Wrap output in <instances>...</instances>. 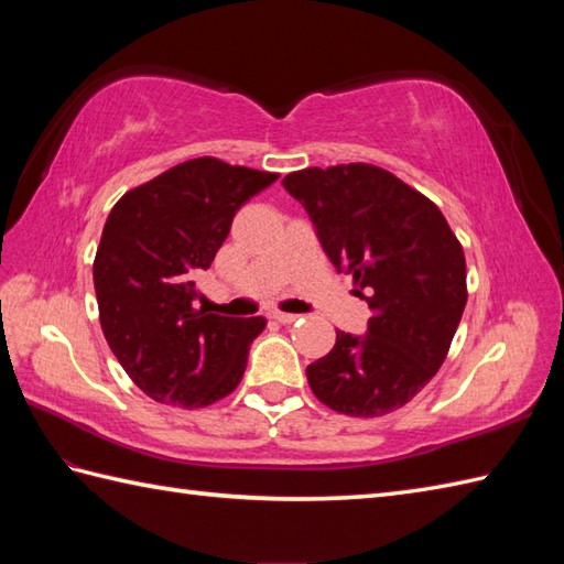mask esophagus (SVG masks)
<instances>
[{
    "label": "esophagus",
    "instance_id": "34e87169",
    "mask_svg": "<svg viewBox=\"0 0 564 564\" xmlns=\"http://www.w3.org/2000/svg\"><path fill=\"white\" fill-rule=\"evenodd\" d=\"M271 317H273L275 322H281V325H293V322L301 319V315H293V313H279V310H275V313H271Z\"/></svg>",
    "mask_w": 564,
    "mask_h": 564
}]
</instances>
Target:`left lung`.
I'll list each match as a JSON object with an SVG mask.
<instances>
[{"mask_svg":"<svg viewBox=\"0 0 564 564\" xmlns=\"http://www.w3.org/2000/svg\"><path fill=\"white\" fill-rule=\"evenodd\" d=\"M283 186L373 313L366 334L337 332L334 349L307 366L310 388L349 416L400 410L436 376L463 317L460 242L434 203L373 164L310 166Z\"/></svg>","mask_w":564,"mask_h":564,"instance_id":"left-lung-1","label":"left lung"}]
</instances>
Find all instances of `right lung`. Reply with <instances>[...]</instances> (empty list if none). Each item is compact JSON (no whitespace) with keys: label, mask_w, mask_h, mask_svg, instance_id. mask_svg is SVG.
I'll return each mask as SVG.
<instances>
[{"label":"right lung","mask_w":564,"mask_h":564,"mask_svg":"<svg viewBox=\"0 0 564 564\" xmlns=\"http://www.w3.org/2000/svg\"><path fill=\"white\" fill-rule=\"evenodd\" d=\"M279 174L198 158L172 166L116 203L94 259L99 319L118 364L162 404L206 406L245 376L263 317L196 307L235 213Z\"/></svg>","instance_id":"1"}]
</instances>
